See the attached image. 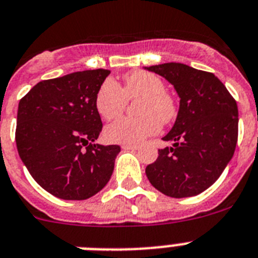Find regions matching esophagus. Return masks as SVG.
<instances>
[{
	"label": "esophagus",
	"instance_id": "esophagus-1",
	"mask_svg": "<svg viewBox=\"0 0 258 258\" xmlns=\"http://www.w3.org/2000/svg\"><path fill=\"white\" fill-rule=\"evenodd\" d=\"M122 148L123 149H138L139 148V146H138V144H123L122 146Z\"/></svg>",
	"mask_w": 258,
	"mask_h": 258
}]
</instances>
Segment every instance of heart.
<instances>
[{"label": "heart", "mask_w": 258, "mask_h": 258, "mask_svg": "<svg viewBox=\"0 0 258 258\" xmlns=\"http://www.w3.org/2000/svg\"><path fill=\"white\" fill-rule=\"evenodd\" d=\"M135 101L138 116L116 119L105 128V138L110 143L134 144L153 135L162 124L173 122L178 112V105L173 94L165 90V84L155 73L134 71L123 77L122 88L106 80L96 96V109L106 120L123 112L127 101Z\"/></svg>", "instance_id": "heart-1"}]
</instances>
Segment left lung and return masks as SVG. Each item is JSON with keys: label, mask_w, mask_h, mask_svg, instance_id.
Returning a JSON list of instances; mask_svg holds the SVG:
<instances>
[{"label": "left lung", "mask_w": 258, "mask_h": 258, "mask_svg": "<svg viewBox=\"0 0 258 258\" xmlns=\"http://www.w3.org/2000/svg\"><path fill=\"white\" fill-rule=\"evenodd\" d=\"M165 77L178 93L176 123L146 168L149 182L172 198L198 196L219 178L232 159L239 134L237 103L214 73L179 62L147 68Z\"/></svg>", "instance_id": "8db88e82"}]
</instances>
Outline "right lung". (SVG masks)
<instances>
[{"label": "right lung", "instance_id": "1", "mask_svg": "<svg viewBox=\"0 0 258 258\" xmlns=\"http://www.w3.org/2000/svg\"><path fill=\"white\" fill-rule=\"evenodd\" d=\"M107 69L36 84L18 105L15 142L32 178L67 201L93 197L109 182L120 147L94 144L102 131L96 109Z\"/></svg>", "mask_w": 258, "mask_h": 258}]
</instances>
